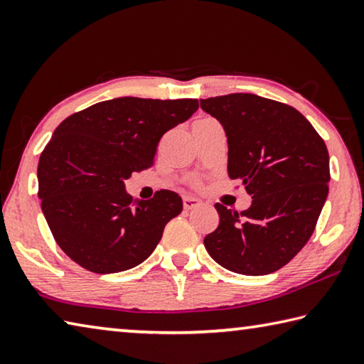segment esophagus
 Masks as SVG:
<instances>
[{"label":"esophagus","mask_w":364,"mask_h":364,"mask_svg":"<svg viewBox=\"0 0 364 364\" xmlns=\"http://www.w3.org/2000/svg\"><path fill=\"white\" fill-rule=\"evenodd\" d=\"M182 201H183V208L186 209H193L201 205V201L198 198H193V196H183Z\"/></svg>","instance_id":"34e87169"}]
</instances>
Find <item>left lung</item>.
I'll return each instance as SVG.
<instances>
[{"instance_id":"left-lung-1","label":"left lung","mask_w":364,"mask_h":364,"mask_svg":"<svg viewBox=\"0 0 364 364\" xmlns=\"http://www.w3.org/2000/svg\"><path fill=\"white\" fill-rule=\"evenodd\" d=\"M200 104L224 126L228 176L252 198L241 214L215 203L220 222L205 238L206 251L230 272L269 275L315 230L329 192L326 144L301 112L282 102L237 92Z\"/></svg>"}]
</instances>
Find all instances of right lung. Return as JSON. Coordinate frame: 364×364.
<instances>
[{
	"label": "right lung",
	"mask_w": 364,
	"mask_h": 364,
	"mask_svg": "<svg viewBox=\"0 0 364 364\" xmlns=\"http://www.w3.org/2000/svg\"><path fill=\"white\" fill-rule=\"evenodd\" d=\"M198 110L196 99L118 97L70 114L57 126L38 163V196L53 237L89 272L118 273L155 251L182 198L159 190L134 200L132 172L155 163L159 139Z\"/></svg>",
	"instance_id": "right-lung-1"
}]
</instances>
